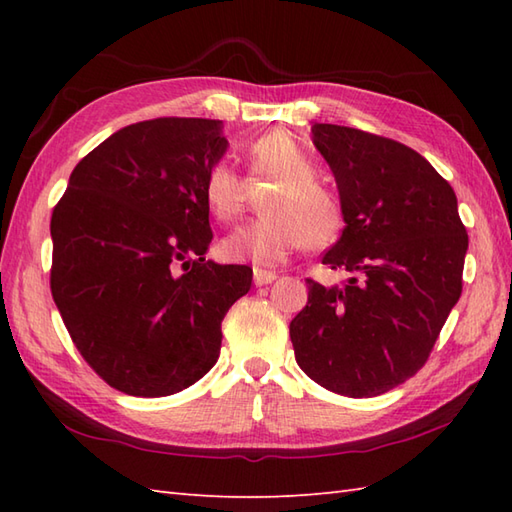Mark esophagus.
<instances>
[{"label":"esophagus","mask_w":512,"mask_h":512,"mask_svg":"<svg viewBox=\"0 0 512 512\" xmlns=\"http://www.w3.org/2000/svg\"><path fill=\"white\" fill-rule=\"evenodd\" d=\"M275 279H277V273H273V270H262V268H255V273H253V281H255V286H266V284H273Z\"/></svg>","instance_id":"34e87169"}]
</instances>
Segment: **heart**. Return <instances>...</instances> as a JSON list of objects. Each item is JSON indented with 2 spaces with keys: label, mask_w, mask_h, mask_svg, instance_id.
I'll return each instance as SVG.
<instances>
[{
  "label": "heart",
  "mask_w": 512,
  "mask_h": 512,
  "mask_svg": "<svg viewBox=\"0 0 512 512\" xmlns=\"http://www.w3.org/2000/svg\"><path fill=\"white\" fill-rule=\"evenodd\" d=\"M253 180L277 182L264 204L266 215L235 228L222 242V253L235 262L277 266L292 250L323 246L339 233L341 204L317 180V165L286 132H270L246 147ZM248 182L226 162H215L204 178V202L217 220L242 213Z\"/></svg>",
  "instance_id": "1"
}]
</instances>
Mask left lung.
<instances>
[{
    "mask_svg": "<svg viewBox=\"0 0 512 512\" xmlns=\"http://www.w3.org/2000/svg\"><path fill=\"white\" fill-rule=\"evenodd\" d=\"M312 143L334 173L345 220L323 264L352 277L343 288L306 279L290 341L314 383L380 396L427 363L462 295L469 235L451 184L418 151L328 123L312 125Z\"/></svg>",
    "mask_w": 512,
    "mask_h": 512,
    "instance_id": "8db88e82",
    "label": "left lung"
}]
</instances>
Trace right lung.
Masks as SVG:
<instances>
[{
  "mask_svg": "<svg viewBox=\"0 0 512 512\" xmlns=\"http://www.w3.org/2000/svg\"><path fill=\"white\" fill-rule=\"evenodd\" d=\"M226 145L209 118L127 125L74 167L54 206L52 299L85 363L123 394L160 398L200 380L250 290L248 266L204 257V178Z\"/></svg>",
  "mask_w": 512,
  "mask_h": 512,
  "instance_id": "obj_1",
  "label": "right lung"
}]
</instances>
